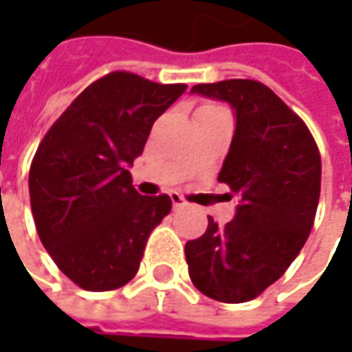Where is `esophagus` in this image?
Masks as SVG:
<instances>
[{
  "mask_svg": "<svg viewBox=\"0 0 352 352\" xmlns=\"http://www.w3.org/2000/svg\"><path fill=\"white\" fill-rule=\"evenodd\" d=\"M170 199H172V206H174L176 210H178V208H184V206H186V201H184L180 194H170Z\"/></svg>",
  "mask_w": 352,
  "mask_h": 352,
  "instance_id": "esophagus-1",
  "label": "esophagus"
}]
</instances>
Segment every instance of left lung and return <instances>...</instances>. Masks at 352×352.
Returning <instances> with one entry per match:
<instances>
[{
    "label": "left lung",
    "instance_id": "8db88e82",
    "mask_svg": "<svg viewBox=\"0 0 352 352\" xmlns=\"http://www.w3.org/2000/svg\"><path fill=\"white\" fill-rule=\"evenodd\" d=\"M192 94L219 100L235 113V133L219 182L239 196L233 221L186 243L188 272L211 300L243 304L286 272L314 227L321 156L305 123L254 80L197 84Z\"/></svg>",
    "mask_w": 352,
    "mask_h": 352
}]
</instances>
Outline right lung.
I'll use <instances>...</instances> for the list:
<instances>
[{
    "label": "right lung",
    "instance_id": "1",
    "mask_svg": "<svg viewBox=\"0 0 352 352\" xmlns=\"http://www.w3.org/2000/svg\"><path fill=\"white\" fill-rule=\"evenodd\" d=\"M186 88L111 72L84 89L38 144L29 172L36 233L80 288L125 286L151 231L172 210L168 196H141L129 168Z\"/></svg>",
    "mask_w": 352,
    "mask_h": 352
}]
</instances>
